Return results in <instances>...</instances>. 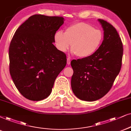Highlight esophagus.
I'll return each mask as SVG.
<instances>
[{"instance_id":"esophagus-1","label":"esophagus","mask_w":131,"mask_h":131,"mask_svg":"<svg viewBox=\"0 0 131 131\" xmlns=\"http://www.w3.org/2000/svg\"><path fill=\"white\" fill-rule=\"evenodd\" d=\"M71 63V59L69 57L67 58V64H69Z\"/></svg>"}]
</instances>
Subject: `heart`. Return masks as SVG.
<instances>
[{
  "label": "heart",
  "instance_id": "1",
  "mask_svg": "<svg viewBox=\"0 0 131 131\" xmlns=\"http://www.w3.org/2000/svg\"><path fill=\"white\" fill-rule=\"evenodd\" d=\"M103 36L100 29L84 22L71 25L66 29L56 31L54 42L57 48L65 52L71 44V52L79 57L86 58L98 50L102 44Z\"/></svg>",
  "mask_w": 131,
  "mask_h": 131
}]
</instances>
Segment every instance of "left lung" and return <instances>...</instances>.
I'll return each mask as SVG.
<instances>
[{
  "mask_svg": "<svg viewBox=\"0 0 131 131\" xmlns=\"http://www.w3.org/2000/svg\"><path fill=\"white\" fill-rule=\"evenodd\" d=\"M103 29V40L95 53L86 58L72 60L71 78L73 93L82 100L93 102L110 90L122 67L123 44L112 25L98 19Z\"/></svg>",
  "mask_w": 131,
  "mask_h": 131,
  "instance_id": "left-lung-1",
  "label": "left lung"
}]
</instances>
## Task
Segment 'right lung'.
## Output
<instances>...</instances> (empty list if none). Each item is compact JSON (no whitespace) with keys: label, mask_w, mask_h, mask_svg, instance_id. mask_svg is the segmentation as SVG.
Returning <instances> with one entry per match:
<instances>
[{"label":"right lung","mask_w":131,"mask_h":131,"mask_svg":"<svg viewBox=\"0 0 131 131\" xmlns=\"http://www.w3.org/2000/svg\"><path fill=\"white\" fill-rule=\"evenodd\" d=\"M64 18L35 14L16 30L9 48V72L21 95L32 101L47 98L67 64V56L54 45Z\"/></svg>","instance_id":"right-lung-1"}]
</instances>
